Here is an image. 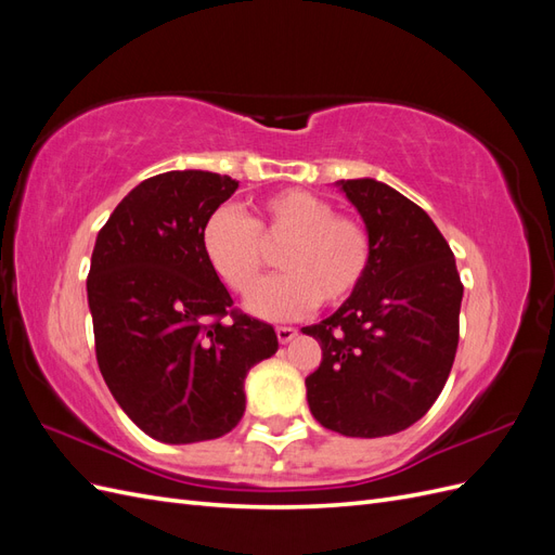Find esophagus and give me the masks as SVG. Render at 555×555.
Returning a JSON list of instances; mask_svg holds the SVG:
<instances>
[{"instance_id":"34e87169","label":"esophagus","mask_w":555,"mask_h":555,"mask_svg":"<svg viewBox=\"0 0 555 555\" xmlns=\"http://www.w3.org/2000/svg\"><path fill=\"white\" fill-rule=\"evenodd\" d=\"M275 333H278V340H280L282 345H287V343H292V340L296 338L298 331H296L294 326H278Z\"/></svg>"}]
</instances>
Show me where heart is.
Returning <instances> with one entry per match:
<instances>
[{
  "mask_svg": "<svg viewBox=\"0 0 555 555\" xmlns=\"http://www.w3.org/2000/svg\"><path fill=\"white\" fill-rule=\"evenodd\" d=\"M259 238H287L275 259L282 273L263 280L247 300L249 312L275 322L306 314L317 304H343L371 268V236L357 217L335 215L312 192L282 190L261 198L249 220L224 206L201 229L204 259L231 292L247 294L259 280Z\"/></svg>",
  "mask_w": 555,
  "mask_h": 555,
  "instance_id": "1",
  "label": "heart"
}]
</instances>
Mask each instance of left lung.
Returning a JSON list of instances; mask_svg holds the SVG:
<instances>
[{
  "mask_svg": "<svg viewBox=\"0 0 555 555\" xmlns=\"http://www.w3.org/2000/svg\"><path fill=\"white\" fill-rule=\"evenodd\" d=\"M371 236V268L345 304L304 326L322 345L308 405L328 430L384 438L422 418L451 373L463 284L440 229L375 178L335 182Z\"/></svg>",
  "mask_w": 555,
  "mask_h": 555,
  "instance_id": "1",
  "label": "left lung"
}]
</instances>
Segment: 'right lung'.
<instances>
[{
  "instance_id": "obj_1",
  "label": "right lung",
  "mask_w": 555,
  "mask_h": 555,
  "mask_svg": "<svg viewBox=\"0 0 555 555\" xmlns=\"http://www.w3.org/2000/svg\"><path fill=\"white\" fill-rule=\"evenodd\" d=\"M238 190L229 176L169 171L137 184L99 231L90 275L96 363L117 405L153 440L222 438L245 412V377L273 357L271 324L233 300L201 229Z\"/></svg>"
}]
</instances>
